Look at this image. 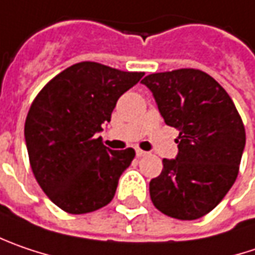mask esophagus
<instances>
[{
	"label": "esophagus",
	"instance_id": "1",
	"mask_svg": "<svg viewBox=\"0 0 255 255\" xmlns=\"http://www.w3.org/2000/svg\"><path fill=\"white\" fill-rule=\"evenodd\" d=\"M135 154H137V157H142V156H145L147 153L141 150V148H135Z\"/></svg>",
	"mask_w": 255,
	"mask_h": 255
}]
</instances>
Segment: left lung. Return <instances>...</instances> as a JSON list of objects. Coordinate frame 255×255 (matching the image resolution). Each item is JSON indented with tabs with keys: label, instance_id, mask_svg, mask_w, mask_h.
I'll return each instance as SVG.
<instances>
[{
	"label": "left lung",
	"instance_id": "8db88e82",
	"mask_svg": "<svg viewBox=\"0 0 255 255\" xmlns=\"http://www.w3.org/2000/svg\"><path fill=\"white\" fill-rule=\"evenodd\" d=\"M164 123L179 129L176 158H163L150 198L167 217L192 221L209 214L234 185L246 128L231 97L199 69L151 73L141 81Z\"/></svg>",
	"mask_w": 255,
	"mask_h": 255
}]
</instances>
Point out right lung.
Segmentation results:
<instances>
[{
    "label": "right lung",
    "mask_w": 255,
    "mask_h": 255,
    "mask_svg": "<svg viewBox=\"0 0 255 255\" xmlns=\"http://www.w3.org/2000/svg\"><path fill=\"white\" fill-rule=\"evenodd\" d=\"M142 75L81 62L34 98L24 126L30 166L43 192L65 212L88 214L113 201L135 151L110 150L97 135L111 121L118 98Z\"/></svg>",
    "instance_id": "obj_1"
}]
</instances>
